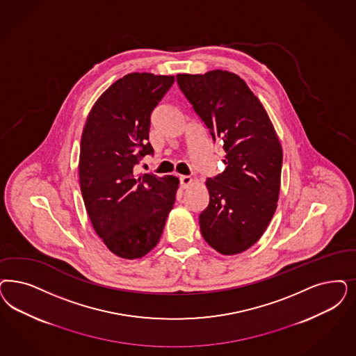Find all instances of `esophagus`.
Segmentation results:
<instances>
[{
	"instance_id": "obj_1",
	"label": "esophagus",
	"mask_w": 356,
	"mask_h": 356,
	"mask_svg": "<svg viewBox=\"0 0 356 356\" xmlns=\"http://www.w3.org/2000/svg\"><path fill=\"white\" fill-rule=\"evenodd\" d=\"M192 184V177L191 176H180V186L185 189L188 185Z\"/></svg>"
}]
</instances>
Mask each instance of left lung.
Wrapping results in <instances>:
<instances>
[{
    "label": "left lung",
    "instance_id": "obj_1",
    "mask_svg": "<svg viewBox=\"0 0 356 356\" xmlns=\"http://www.w3.org/2000/svg\"><path fill=\"white\" fill-rule=\"evenodd\" d=\"M177 84L216 142L225 171L209 177L200 214L204 239L223 255L243 252L266 232L277 208L282 149L270 117L238 74H177Z\"/></svg>",
    "mask_w": 356,
    "mask_h": 356
}]
</instances>
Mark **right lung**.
Listing matches in <instances>:
<instances>
[{"label": "right lung", "mask_w": 356, "mask_h": 356, "mask_svg": "<svg viewBox=\"0 0 356 356\" xmlns=\"http://www.w3.org/2000/svg\"><path fill=\"white\" fill-rule=\"evenodd\" d=\"M173 83V76L126 74L101 95L86 118L79 161L81 195L95 232L120 258H142L158 245L175 204V176L133 172L154 154L151 113Z\"/></svg>", "instance_id": "right-lung-1"}]
</instances>
